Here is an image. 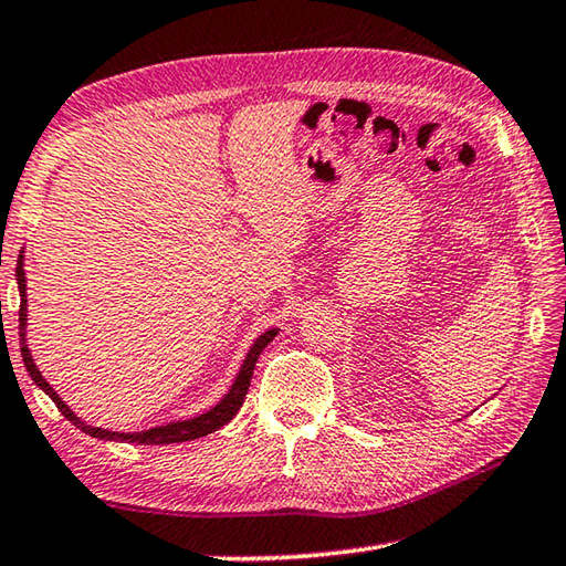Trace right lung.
I'll use <instances>...</instances> for the list:
<instances>
[{
	"instance_id": "right-lung-1",
	"label": "right lung",
	"mask_w": 566,
	"mask_h": 566,
	"mask_svg": "<svg viewBox=\"0 0 566 566\" xmlns=\"http://www.w3.org/2000/svg\"><path fill=\"white\" fill-rule=\"evenodd\" d=\"M24 252V250H22ZM17 284H19V296H22V302H19V346H22V358H24V366L29 376H32V381L44 390V394L54 400L56 408L61 410V416L69 418L71 423H74L78 430H84L86 436L91 438H98V440H120V443H138V446H168V443H185V440H195V438H202L208 433H214V430L222 428L224 423H230L234 418V413L242 408L244 403V396H248V388L252 381V374H254V364L260 354L264 352V346L272 342L276 336L280 328H270V332H264L256 342L252 344V348L244 356L242 368L238 378H234V384L230 386L228 394L222 396V400L218 406H212L210 410H205V413L188 418V420H172V423L166 426H158V428H148V430H140V433H116V430H106V428H96V426H88L86 420H81L74 410H71L64 400L59 398V394L54 388L49 386V381L34 364L32 352H29L27 346V280H24V254H19L17 260Z\"/></svg>"
}]
</instances>
